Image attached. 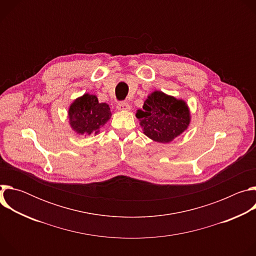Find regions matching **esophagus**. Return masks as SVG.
<instances>
[{"label":"esophagus","instance_id":"esophagus-1","mask_svg":"<svg viewBox=\"0 0 256 256\" xmlns=\"http://www.w3.org/2000/svg\"><path fill=\"white\" fill-rule=\"evenodd\" d=\"M118 109L120 112H128L130 110V105L128 102H120L118 104Z\"/></svg>","mask_w":256,"mask_h":256}]
</instances>
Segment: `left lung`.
<instances>
[{
    "label": "left lung",
    "instance_id": "1",
    "mask_svg": "<svg viewBox=\"0 0 256 256\" xmlns=\"http://www.w3.org/2000/svg\"><path fill=\"white\" fill-rule=\"evenodd\" d=\"M136 116L142 132L154 142L168 144L184 134L192 122L190 109L184 99L154 91L144 100Z\"/></svg>",
    "mask_w": 256,
    "mask_h": 256
}]
</instances>
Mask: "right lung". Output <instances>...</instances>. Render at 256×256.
Returning a JSON list of instances; mask_svg holds the SVG:
<instances>
[{"label": "right lung", "instance_id": "add662e5", "mask_svg": "<svg viewBox=\"0 0 256 256\" xmlns=\"http://www.w3.org/2000/svg\"><path fill=\"white\" fill-rule=\"evenodd\" d=\"M107 103L99 102L94 94L85 93L70 103L68 118L70 128L81 136L98 134L100 128L112 118Z\"/></svg>", "mask_w": 256, "mask_h": 256}]
</instances>
